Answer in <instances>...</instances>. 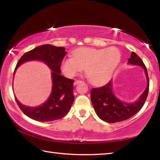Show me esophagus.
Here are the masks:
<instances>
[{"label": "esophagus", "mask_w": 160, "mask_h": 160, "mask_svg": "<svg viewBox=\"0 0 160 160\" xmlns=\"http://www.w3.org/2000/svg\"><path fill=\"white\" fill-rule=\"evenodd\" d=\"M82 82V80H75V82H74V85H78V83H80V82Z\"/></svg>", "instance_id": "34e87169"}]
</instances>
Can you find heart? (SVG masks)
Listing matches in <instances>:
<instances>
[{
  "instance_id": "heart-1",
  "label": "heart",
  "mask_w": 160,
  "mask_h": 160,
  "mask_svg": "<svg viewBox=\"0 0 160 160\" xmlns=\"http://www.w3.org/2000/svg\"><path fill=\"white\" fill-rule=\"evenodd\" d=\"M121 61L118 48H80L73 52V58L67 57L61 63V70L68 78L74 77L85 68L90 82L102 85L109 80Z\"/></svg>"
}]
</instances>
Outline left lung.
Masks as SVG:
<instances>
[{"mask_svg": "<svg viewBox=\"0 0 160 160\" xmlns=\"http://www.w3.org/2000/svg\"><path fill=\"white\" fill-rule=\"evenodd\" d=\"M128 63L143 68L147 77V88L139 99L132 103L123 102L113 94L112 81L100 88L92 89L90 95L94 109L97 116L107 123L120 122L132 117L141 109L147 99L149 92V78L146 66L142 59L133 51H132Z\"/></svg>", "mask_w": 160, "mask_h": 160, "instance_id": "left-lung-1", "label": "left lung"}]
</instances>
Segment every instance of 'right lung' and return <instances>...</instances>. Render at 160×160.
<instances>
[{
	"label": "right lung",
	"mask_w": 160,
	"mask_h": 160,
	"mask_svg": "<svg viewBox=\"0 0 160 160\" xmlns=\"http://www.w3.org/2000/svg\"><path fill=\"white\" fill-rule=\"evenodd\" d=\"M66 54L64 47L44 44L26 52L18 61L15 70L25 62L38 60L44 62L52 70V91L48 99L44 104L34 107H27L22 104L15 97L22 112L28 117L38 121L45 122L62 118L68 113L75 99L74 80L61 75V62Z\"/></svg>",
	"instance_id": "1"
}]
</instances>
